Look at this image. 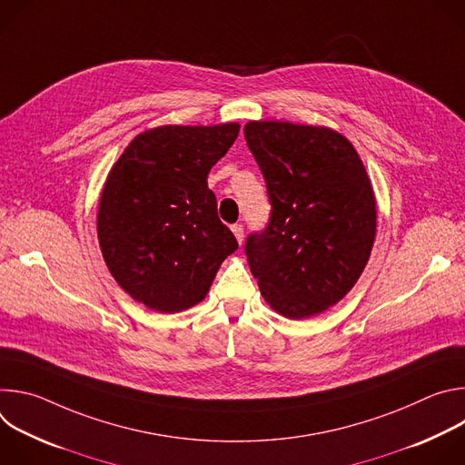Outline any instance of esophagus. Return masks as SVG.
<instances>
[{"mask_svg":"<svg viewBox=\"0 0 465 465\" xmlns=\"http://www.w3.org/2000/svg\"><path fill=\"white\" fill-rule=\"evenodd\" d=\"M232 232H233V235H235V239H237L239 242H242V237H244V226H242L241 223H237V224H233V226H232Z\"/></svg>","mask_w":465,"mask_h":465,"instance_id":"esophagus-1","label":"esophagus"}]
</instances>
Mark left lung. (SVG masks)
<instances>
[{
	"mask_svg": "<svg viewBox=\"0 0 465 465\" xmlns=\"http://www.w3.org/2000/svg\"><path fill=\"white\" fill-rule=\"evenodd\" d=\"M246 145L267 183L271 217L244 253L262 298L302 320L341 302L375 239V198L353 145L323 126L252 121Z\"/></svg>",
	"mask_w": 465,
	"mask_h": 465,
	"instance_id": "1",
	"label": "left lung"
}]
</instances>
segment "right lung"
Returning <instances> with one entry per match:
<instances>
[{"mask_svg":"<svg viewBox=\"0 0 465 465\" xmlns=\"http://www.w3.org/2000/svg\"><path fill=\"white\" fill-rule=\"evenodd\" d=\"M239 124L158 126L124 149L104 183L97 235L115 282L158 312H178L212 287L239 248L217 213L208 173Z\"/></svg>","mask_w":465,"mask_h":465,"instance_id":"obj_1","label":"right lung"}]
</instances>
